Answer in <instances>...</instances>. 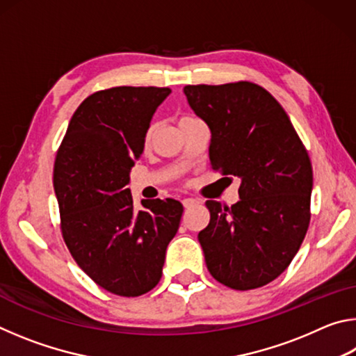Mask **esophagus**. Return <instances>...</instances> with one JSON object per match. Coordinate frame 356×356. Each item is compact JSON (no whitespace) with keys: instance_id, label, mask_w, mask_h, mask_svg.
Segmentation results:
<instances>
[{"instance_id":"34e87169","label":"esophagus","mask_w":356,"mask_h":356,"mask_svg":"<svg viewBox=\"0 0 356 356\" xmlns=\"http://www.w3.org/2000/svg\"><path fill=\"white\" fill-rule=\"evenodd\" d=\"M182 204H184L185 209H188V207L196 206V204H200V201L195 200V197H185V200L182 201Z\"/></svg>"}]
</instances>
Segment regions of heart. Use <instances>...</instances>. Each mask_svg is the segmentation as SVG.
<instances>
[{
	"label": "heart",
	"mask_w": 356,
	"mask_h": 356,
	"mask_svg": "<svg viewBox=\"0 0 356 356\" xmlns=\"http://www.w3.org/2000/svg\"><path fill=\"white\" fill-rule=\"evenodd\" d=\"M195 120H200V119H196V118H193V116H188V114H185V116L179 118L180 129L185 127V125L191 124V122H195ZM154 134H155V124H150L149 127H147V130H146V134H144V146H149L150 141H152V138H154Z\"/></svg>",
	"instance_id": "heart-1"
}]
</instances>
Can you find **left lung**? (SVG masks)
Here are the masks:
<instances>
[{
	"label": "left lung",
	"mask_w": 356,
	"mask_h": 356,
	"mask_svg": "<svg viewBox=\"0 0 356 356\" xmlns=\"http://www.w3.org/2000/svg\"><path fill=\"white\" fill-rule=\"evenodd\" d=\"M186 100L206 120L210 163L240 179V201H207L197 234L210 275L236 291L262 287L284 272L311 220L312 166L278 100L251 81L188 84Z\"/></svg>",
	"instance_id": "obj_1"
}]
</instances>
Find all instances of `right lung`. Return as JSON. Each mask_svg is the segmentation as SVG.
<instances>
[{
    "instance_id": "add662e5",
    "label": "right lung",
    "mask_w": 356,
    "mask_h": 356,
    "mask_svg": "<svg viewBox=\"0 0 356 356\" xmlns=\"http://www.w3.org/2000/svg\"><path fill=\"white\" fill-rule=\"evenodd\" d=\"M170 88L116 86L81 102L58 149L53 186L63 238L84 273L119 297H140L159 284L168 243L184 207L176 200L134 209L130 170L144 134Z\"/></svg>"
}]
</instances>
